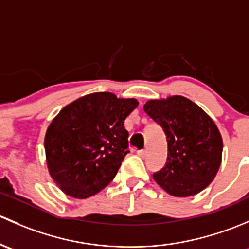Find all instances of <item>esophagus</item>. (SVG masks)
<instances>
[{
    "mask_svg": "<svg viewBox=\"0 0 249 249\" xmlns=\"http://www.w3.org/2000/svg\"><path fill=\"white\" fill-rule=\"evenodd\" d=\"M138 155H139L140 157H145L146 150H140V151H138Z\"/></svg>",
    "mask_w": 249,
    "mask_h": 249,
    "instance_id": "obj_1",
    "label": "esophagus"
}]
</instances>
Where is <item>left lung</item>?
Instances as JSON below:
<instances>
[{
	"mask_svg": "<svg viewBox=\"0 0 249 249\" xmlns=\"http://www.w3.org/2000/svg\"><path fill=\"white\" fill-rule=\"evenodd\" d=\"M146 114L163 128L168 142L165 166L153 178L170 196H196L216 178L223 140L213 120L191 99L171 96L151 99Z\"/></svg>",
	"mask_w": 249,
	"mask_h": 249,
	"instance_id": "left-lung-1",
	"label": "left lung"
}]
</instances>
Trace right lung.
Returning <instances> with one entry per match:
<instances>
[{
  "label": "right lung",
  "mask_w": 249,
  "mask_h": 249,
  "mask_svg": "<svg viewBox=\"0 0 249 249\" xmlns=\"http://www.w3.org/2000/svg\"><path fill=\"white\" fill-rule=\"evenodd\" d=\"M139 102L96 92L66 106L44 138L48 170L61 191L86 199L106 188L128 148L124 120Z\"/></svg>",
  "instance_id": "right-lung-1"
}]
</instances>
